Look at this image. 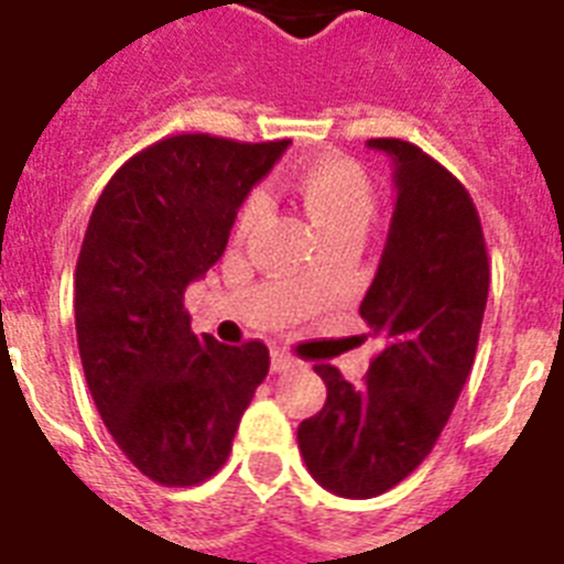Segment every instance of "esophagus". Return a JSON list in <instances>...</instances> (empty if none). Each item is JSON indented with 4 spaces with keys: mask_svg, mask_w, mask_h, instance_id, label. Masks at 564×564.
I'll use <instances>...</instances> for the list:
<instances>
[{
    "mask_svg": "<svg viewBox=\"0 0 564 564\" xmlns=\"http://www.w3.org/2000/svg\"><path fill=\"white\" fill-rule=\"evenodd\" d=\"M293 367H299V361L293 356H288L285 350L271 352V370L273 372H288V370H293Z\"/></svg>",
    "mask_w": 564,
    "mask_h": 564,
    "instance_id": "34e87169",
    "label": "esophagus"
}]
</instances>
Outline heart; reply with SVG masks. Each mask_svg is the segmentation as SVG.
Listing matches in <instances>:
<instances>
[{"label":"heart","instance_id":"obj_1","mask_svg":"<svg viewBox=\"0 0 564 564\" xmlns=\"http://www.w3.org/2000/svg\"><path fill=\"white\" fill-rule=\"evenodd\" d=\"M291 186L302 212L307 214L311 226L325 242L344 234L361 237L376 214V188H372L370 174L350 158L327 154V158L305 163L293 174ZM262 214H265V200L259 194L246 197L234 223L237 237H248L259 226Z\"/></svg>","mask_w":564,"mask_h":564}]
</instances>
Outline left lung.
<instances>
[{
    "mask_svg": "<svg viewBox=\"0 0 564 564\" xmlns=\"http://www.w3.org/2000/svg\"><path fill=\"white\" fill-rule=\"evenodd\" d=\"M395 163L398 200L361 318L383 350L361 387L333 364L322 412L299 423V452L316 482L370 500L410 477L435 449L475 364L488 299V251L471 194L446 166L401 138H370Z\"/></svg>",
    "mask_w": 564,
    "mask_h": 564,
    "instance_id": "left-lung-1",
    "label": "left lung"
}]
</instances>
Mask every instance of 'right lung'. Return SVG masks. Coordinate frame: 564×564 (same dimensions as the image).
<instances>
[{"label": "right lung", "mask_w": 564, "mask_h": 564, "mask_svg": "<svg viewBox=\"0 0 564 564\" xmlns=\"http://www.w3.org/2000/svg\"><path fill=\"white\" fill-rule=\"evenodd\" d=\"M288 143L169 134L112 174L89 217L76 265L84 376L118 449L161 486L220 471L271 367L262 341L194 336L183 296Z\"/></svg>", "instance_id": "1"}]
</instances>
